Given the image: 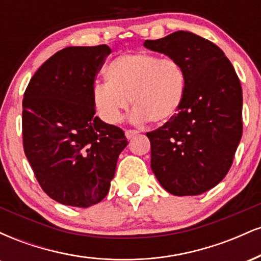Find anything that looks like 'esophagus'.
<instances>
[{"instance_id":"1","label":"esophagus","mask_w":261,"mask_h":261,"mask_svg":"<svg viewBox=\"0 0 261 261\" xmlns=\"http://www.w3.org/2000/svg\"><path fill=\"white\" fill-rule=\"evenodd\" d=\"M137 134H140V131H137V130H126V131H125V135H126V137L128 140L133 139V137L136 136Z\"/></svg>"}]
</instances>
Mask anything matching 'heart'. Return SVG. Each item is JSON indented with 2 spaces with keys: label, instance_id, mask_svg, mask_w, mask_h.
<instances>
[{
  "label": "heart",
  "instance_id": "1",
  "mask_svg": "<svg viewBox=\"0 0 261 261\" xmlns=\"http://www.w3.org/2000/svg\"><path fill=\"white\" fill-rule=\"evenodd\" d=\"M106 76L108 82L93 86L92 98L109 124L121 120L131 101L135 122L163 124L174 118L184 100L185 72L172 58L152 53L124 54L108 64Z\"/></svg>",
  "mask_w": 261,
  "mask_h": 261
}]
</instances>
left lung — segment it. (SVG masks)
Wrapping results in <instances>:
<instances>
[{"label": "left lung", "instance_id": "8db88e82", "mask_svg": "<svg viewBox=\"0 0 261 261\" xmlns=\"http://www.w3.org/2000/svg\"><path fill=\"white\" fill-rule=\"evenodd\" d=\"M143 46L176 60L187 80L178 114L146 134L151 168L173 195H200L233 163L243 133L241 82L222 50L194 33L179 31Z\"/></svg>", "mask_w": 261, "mask_h": 261}]
</instances>
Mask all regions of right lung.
Masks as SVG:
<instances>
[{
  "label": "right lung",
  "instance_id": "obj_1",
  "mask_svg": "<svg viewBox=\"0 0 261 261\" xmlns=\"http://www.w3.org/2000/svg\"><path fill=\"white\" fill-rule=\"evenodd\" d=\"M110 51L108 45L65 47L39 67L24 92V153L41 189L64 205L101 201L127 146L120 127L94 115L92 88Z\"/></svg>",
  "mask_w": 261,
  "mask_h": 261
}]
</instances>
